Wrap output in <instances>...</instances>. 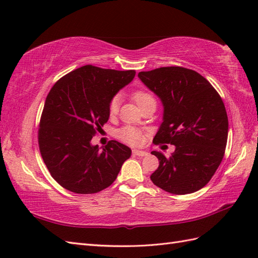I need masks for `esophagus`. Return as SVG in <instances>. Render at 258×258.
Wrapping results in <instances>:
<instances>
[{"instance_id":"34e87169","label":"esophagus","mask_w":258,"mask_h":258,"mask_svg":"<svg viewBox=\"0 0 258 258\" xmlns=\"http://www.w3.org/2000/svg\"><path fill=\"white\" fill-rule=\"evenodd\" d=\"M132 154L134 156H146L147 154H149V153L145 152V151H141V150H133Z\"/></svg>"}]
</instances>
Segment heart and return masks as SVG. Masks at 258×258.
<instances>
[{
	"label": "heart",
	"instance_id": "b5f03b06",
	"mask_svg": "<svg viewBox=\"0 0 258 258\" xmlns=\"http://www.w3.org/2000/svg\"><path fill=\"white\" fill-rule=\"evenodd\" d=\"M133 100L140 107L145 103L155 102V98L153 97V95L145 91H136L135 93H133ZM118 106L119 97L114 96L108 104V114L111 115V116L116 115V113L118 112ZM116 135L120 141H123L124 143H127L130 145H140L142 143V141H143L142 132L140 130L134 127V126H124V127L117 131Z\"/></svg>",
	"mask_w": 258,
	"mask_h": 258
}]
</instances>
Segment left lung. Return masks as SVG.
Masks as SVG:
<instances>
[{"instance_id": "8db88e82", "label": "left lung", "mask_w": 258, "mask_h": 258, "mask_svg": "<svg viewBox=\"0 0 258 258\" xmlns=\"http://www.w3.org/2000/svg\"><path fill=\"white\" fill-rule=\"evenodd\" d=\"M139 78L164 107L153 142L175 145L168 157L152 152L160 161L152 182L172 194L194 193L210 182L224 157L228 134L225 105L210 82L193 70L160 68L140 72Z\"/></svg>"}]
</instances>
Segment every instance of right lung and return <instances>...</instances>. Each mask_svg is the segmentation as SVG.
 I'll return each instance as SVG.
<instances>
[{
  "label": "right lung",
  "mask_w": 258,
  "mask_h": 258,
  "mask_svg": "<svg viewBox=\"0 0 258 258\" xmlns=\"http://www.w3.org/2000/svg\"><path fill=\"white\" fill-rule=\"evenodd\" d=\"M135 71L84 65L64 75L45 100L38 130V145L52 177L76 194L108 187L132 151L111 141L101 151L91 141L108 117V104L133 81Z\"/></svg>",
  "instance_id": "right-lung-1"
}]
</instances>
